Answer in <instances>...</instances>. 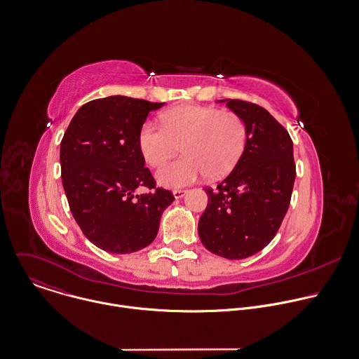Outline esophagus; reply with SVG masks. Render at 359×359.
<instances>
[{
    "instance_id": "esophagus-1",
    "label": "esophagus",
    "mask_w": 359,
    "mask_h": 359,
    "mask_svg": "<svg viewBox=\"0 0 359 359\" xmlns=\"http://www.w3.org/2000/svg\"><path fill=\"white\" fill-rule=\"evenodd\" d=\"M186 194H187L186 190H175V191H173V197H175V198H183Z\"/></svg>"
}]
</instances>
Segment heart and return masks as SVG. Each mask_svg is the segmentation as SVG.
<instances>
[{
    "label": "heart",
    "mask_w": 359,
    "mask_h": 359,
    "mask_svg": "<svg viewBox=\"0 0 359 359\" xmlns=\"http://www.w3.org/2000/svg\"><path fill=\"white\" fill-rule=\"evenodd\" d=\"M248 141L243 118L235 111L184 104L162 114V126L147 121L138 144L151 166H161L180 148L184 156L165 165L156 180L168 189H180L204 176L218 179L241 161Z\"/></svg>",
    "instance_id": "obj_1"
}]
</instances>
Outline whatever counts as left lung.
<instances>
[{
    "instance_id": "8db88e82",
    "label": "left lung",
    "mask_w": 359,
    "mask_h": 359,
    "mask_svg": "<svg viewBox=\"0 0 359 359\" xmlns=\"http://www.w3.org/2000/svg\"><path fill=\"white\" fill-rule=\"evenodd\" d=\"M248 130L245 152L233 170L205 189L208 204L198 221V236L211 253L241 260L263 250L288 211L297 176L288 131L262 106L222 99Z\"/></svg>"
}]
</instances>
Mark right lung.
<instances>
[{"label":"right lung","mask_w":359,"mask_h":359,"mask_svg":"<svg viewBox=\"0 0 359 359\" xmlns=\"http://www.w3.org/2000/svg\"><path fill=\"white\" fill-rule=\"evenodd\" d=\"M163 104L120 95L95 99L78 109L64 133L60 165L71 214L104 252L126 255L151 245L175 200L155 189L138 144L148 114ZM141 188L154 191L141 195Z\"/></svg>","instance_id":"1"}]
</instances>
